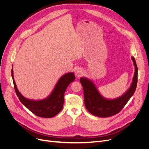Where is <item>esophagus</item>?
I'll use <instances>...</instances> for the list:
<instances>
[{
    "label": "esophagus",
    "instance_id": "1",
    "mask_svg": "<svg viewBox=\"0 0 149 149\" xmlns=\"http://www.w3.org/2000/svg\"><path fill=\"white\" fill-rule=\"evenodd\" d=\"M84 74V70L81 69H78L75 72V75L77 78L83 76Z\"/></svg>",
    "mask_w": 149,
    "mask_h": 149
}]
</instances>
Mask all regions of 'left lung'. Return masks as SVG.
Listing matches in <instances>:
<instances>
[{
  "label": "left lung",
  "instance_id": "obj_1",
  "mask_svg": "<svg viewBox=\"0 0 149 149\" xmlns=\"http://www.w3.org/2000/svg\"><path fill=\"white\" fill-rule=\"evenodd\" d=\"M134 65V74L129 88L123 94L114 99L104 97L91 80L81 77L80 83L84 88L85 105L87 111L99 117H108L118 113L134 95L137 83V67L135 59L131 56Z\"/></svg>",
  "mask_w": 149,
  "mask_h": 149
}]
</instances>
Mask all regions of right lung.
<instances>
[{"mask_svg":"<svg viewBox=\"0 0 149 149\" xmlns=\"http://www.w3.org/2000/svg\"><path fill=\"white\" fill-rule=\"evenodd\" d=\"M12 77L14 88L19 101L29 111L38 117L52 118L56 115L63 107L64 95L69 85L75 80L74 72H68L61 77L53 90L46 98L41 100L27 99L21 95L17 88L13 77V68Z\"/></svg>","mask_w":149,"mask_h":149,"instance_id":"add662e5","label":"right lung"}]
</instances>
